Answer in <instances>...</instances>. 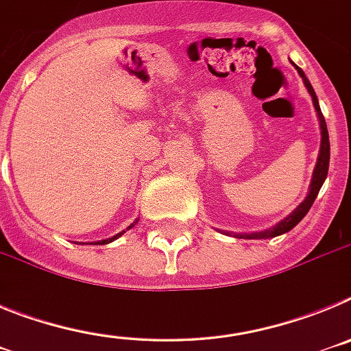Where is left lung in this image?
I'll return each mask as SVG.
<instances>
[{"label":"left lung","mask_w":351,"mask_h":351,"mask_svg":"<svg viewBox=\"0 0 351 351\" xmlns=\"http://www.w3.org/2000/svg\"><path fill=\"white\" fill-rule=\"evenodd\" d=\"M297 71L300 73L302 77L304 84H306V88L308 91L311 93V98H313V105H315L316 112H318V117H320V130H322V145H320V154H318V161H316V167H315V172H313V179H311V186H309V193L306 197L302 204L297 207L290 216L280 221L278 225H274L272 228L269 230H263V232H253V234H234L235 237H243V239H269V237H276V235H281V234H287L290 232L300 219L308 214V210L311 209L313 202H315L316 195L320 191L322 184H324L325 178H327V172H328V160H330V144H328V132H327V125H325V119H324V114L320 110V105H318V98L315 95V89L311 88V84L309 80L306 79L304 75V71L297 66ZM230 234V232H226V235Z\"/></svg>","instance_id":"1"}]
</instances>
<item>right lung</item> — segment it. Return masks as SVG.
<instances>
[{
	"label": "right lung",
	"instance_id": "right-lung-1",
	"mask_svg": "<svg viewBox=\"0 0 351 351\" xmlns=\"http://www.w3.org/2000/svg\"><path fill=\"white\" fill-rule=\"evenodd\" d=\"M135 223H137V221H135ZM135 223H132V225H130L128 228H126V230H130V228H132V226L135 225ZM123 234H125V230L121 232V234L114 235V237H110V239H105V241H98V243H95V244H108V243H112V241H116V239H117V237H121V235H123Z\"/></svg>",
	"mask_w": 351,
	"mask_h": 351
}]
</instances>
